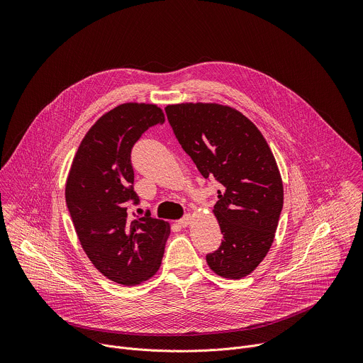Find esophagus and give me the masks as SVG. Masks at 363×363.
Segmentation results:
<instances>
[{
  "label": "esophagus",
  "instance_id": "obj_1",
  "mask_svg": "<svg viewBox=\"0 0 363 363\" xmlns=\"http://www.w3.org/2000/svg\"><path fill=\"white\" fill-rule=\"evenodd\" d=\"M191 223H192V216H191V214H186L185 217H182V218L178 221V224H179L181 227H188Z\"/></svg>",
  "mask_w": 363,
  "mask_h": 363
}]
</instances>
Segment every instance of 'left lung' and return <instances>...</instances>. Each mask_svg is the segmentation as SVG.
<instances>
[{"instance_id": "8db88e82", "label": "left lung", "mask_w": 363, "mask_h": 363, "mask_svg": "<svg viewBox=\"0 0 363 363\" xmlns=\"http://www.w3.org/2000/svg\"><path fill=\"white\" fill-rule=\"evenodd\" d=\"M165 112L201 175L221 184L213 214L223 241L206 263L224 279H242L264 260L279 225L284 192L274 155L258 128L231 106L189 101Z\"/></svg>"}]
</instances>
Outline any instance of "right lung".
I'll return each mask as SVG.
<instances>
[{"mask_svg": "<svg viewBox=\"0 0 363 363\" xmlns=\"http://www.w3.org/2000/svg\"><path fill=\"white\" fill-rule=\"evenodd\" d=\"M164 122L162 109L152 103L118 105L87 130L67 175L66 202L82 248L118 284H140L162 263L169 223L132 218L129 203L138 202L132 146L149 126Z\"/></svg>", "mask_w": 363, "mask_h": 363, "instance_id": "obj_1", "label": "right lung"}]
</instances>
